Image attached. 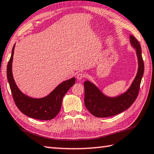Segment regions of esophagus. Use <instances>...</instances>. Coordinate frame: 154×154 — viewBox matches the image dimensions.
<instances>
[{"label": "esophagus", "instance_id": "obj_1", "mask_svg": "<svg viewBox=\"0 0 154 154\" xmlns=\"http://www.w3.org/2000/svg\"><path fill=\"white\" fill-rule=\"evenodd\" d=\"M85 76V75L83 73V72H78L77 74V77L78 79H82L83 78H84Z\"/></svg>", "mask_w": 154, "mask_h": 154}]
</instances>
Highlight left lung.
Returning <instances> with one entry per match:
<instances>
[{
  "label": "left lung",
  "instance_id": "8db88e82",
  "mask_svg": "<svg viewBox=\"0 0 154 154\" xmlns=\"http://www.w3.org/2000/svg\"><path fill=\"white\" fill-rule=\"evenodd\" d=\"M131 46L135 48L138 58V71L130 88L117 97H108L102 93L94 83L89 81L84 82L85 105L94 116L105 118L115 116L127 110L135 102L138 96L142 77L144 72V63L142 58L141 48L138 40L130 35Z\"/></svg>",
  "mask_w": 154,
  "mask_h": 154
}]
</instances>
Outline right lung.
I'll list each match as a JSON object with an SVG mask.
<instances>
[{
  "instance_id": "obj_1",
  "label": "right lung",
  "mask_w": 154,
  "mask_h": 154,
  "mask_svg": "<svg viewBox=\"0 0 154 154\" xmlns=\"http://www.w3.org/2000/svg\"><path fill=\"white\" fill-rule=\"evenodd\" d=\"M14 44L11 57L7 68V79L9 83L14 101L19 110L30 118L48 121L54 119L60 112L64 96L75 83V78L72 77L58 85L51 93L42 98H33L26 96L19 90L14 81L12 73Z\"/></svg>"
}]
</instances>
